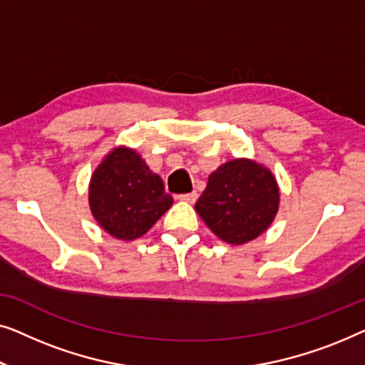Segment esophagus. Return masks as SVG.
I'll return each mask as SVG.
<instances>
[{
	"label": "esophagus",
	"instance_id": "1",
	"mask_svg": "<svg viewBox=\"0 0 365 365\" xmlns=\"http://www.w3.org/2000/svg\"><path fill=\"white\" fill-rule=\"evenodd\" d=\"M178 198L185 200V202H188V203H195V202H197V198H198V193L197 192H190V193L180 195V197H178Z\"/></svg>",
	"mask_w": 365,
	"mask_h": 365
}]
</instances>
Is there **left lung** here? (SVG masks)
Returning a JSON list of instances; mask_svg holds the SVG:
<instances>
[{
  "label": "left lung",
  "mask_w": 365,
  "mask_h": 365,
  "mask_svg": "<svg viewBox=\"0 0 365 365\" xmlns=\"http://www.w3.org/2000/svg\"><path fill=\"white\" fill-rule=\"evenodd\" d=\"M278 203L279 190L268 168L251 160H232L208 177L195 210L218 238L243 245L269 227Z\"/></svg>",
  "instance_id": "obj_1"
}]
</instances>
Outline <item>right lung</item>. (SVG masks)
<instances>
[{
    "label": "right lung",
    "instance_id": "obj_1",
    "mask_svg": "<svg viewBox=\"0 0 365 365\" xmlns=\"http://www.w3.org/2000/svg\"><path fill=\"white\" fill-rule=\"evenodd\" d=\"M162 178L130 148H115L96 168L89 187L92 215L107 233L135 240L172 207Z\"/></svg>",
    "mask_w": 365,
    "mask_h": 365
}]
</instances>
